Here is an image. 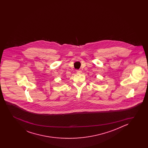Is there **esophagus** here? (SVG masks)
Listing matches in <instances>:
<instances>
[{
	"label": "esophagus",
	"instance_id": "obj_1",
	"mask_svg": "<svg viewBox=\"0 0 148 148\" xmlns=\"http://www.w3.org/2000/svg\"><path fill=\"white\" fill-rule=\"evenodd\" d=\"M82 73V71L81 70H77V73Z\"/></svg>",
	"mask_w": 148,
	"mask_h": 148
}]
</instances>
